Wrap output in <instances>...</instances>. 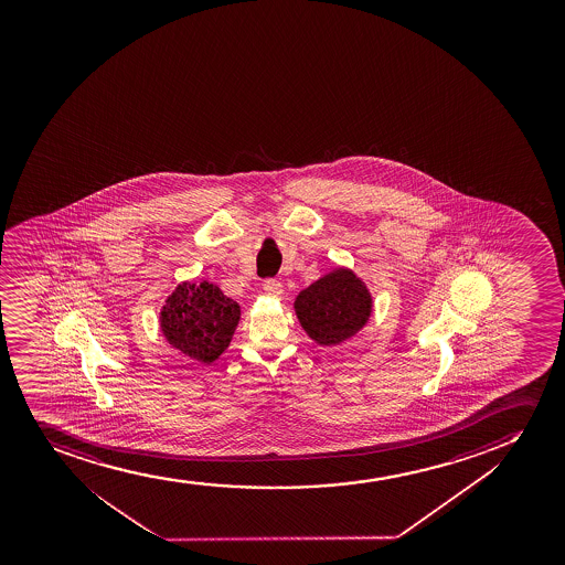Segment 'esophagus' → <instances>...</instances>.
Segmentation results:
<instances>
[{"mask_svg":"<svg viewBox=\"0 0 565 565\" xmlns=\"http://www.w3.org/2000/svg\"><path fill=\"white\" fill-rule=\"evenodd\" d=\"M264 290H266V294H269V296H273V298H280L282 296V285H280L279 280L275 279H267L266 282H264Z\"/></svg>","mask_w":565,"mask_h":565,"instance_id":"obj_1","label":"esophagus"}]
</instances>
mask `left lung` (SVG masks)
<instances>
[{
  "label": "left lung",
  "mask_w": 565,
  "mask_h": 565,
  "mask_svg": "<svg viewBox=\"0 0 565 565\" xmlns=\"http://www.w3.org/2000/svg\"><path fill=\"white\" fill-rule=\"evenodd\" d=\"M299 324L322 347L344 343L367 324L373 299L354 271L338 267L315 280L294 301Z\"/></svg>",
  "instance_id": "obj_1"
}]
</instances>
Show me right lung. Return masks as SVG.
Instances as JSON below:
<instances>
[{"instance_id": "add662e5", "label": "right lung", "mask_w": 565, "mask_h": 565, "mask_svg": "<svg viewBox=\"0 0 565 565\" xmlns=\"http://www.w3.org/2000/svg\"><path fill=\"white\" fill-rule=\"evenodd\" d=\"M241 309L221 288L203 282H181L166 299L160 326L168 343L198 362L211 363L226 351Z\"/></svg>"}]
</instances>
